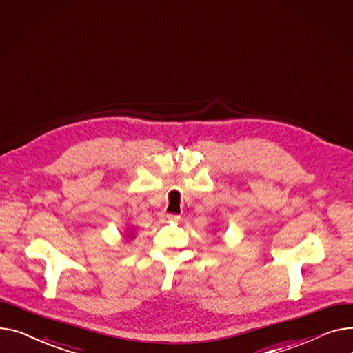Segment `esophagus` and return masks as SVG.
<instances>
[{
	"instance_id": "1",
	"label": "esophagus",
	"mask_w": 353,
	"mask_h": 353,
	"mask_svg": "<svg viewBox=\"0 0 353 353\" xmlns=\"http://www.w3.org/2000/svg\"><path fill=\"white\" fill-rule=\"evenodd\" d=\"M179 216L172 215V214H167V215H162V222H167V221H176Z\"/></svg>"
}]
</instances>
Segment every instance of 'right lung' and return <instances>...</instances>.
Returning <instances> with one entry per match:
<instances>
[{"label": "right lung", "mask_w": 353, "mask_h": 353, "mask_svg": "<svg viewBox=\"0 0 353 353\" xmlns=\"http://www.w3.org/2000/svg\"><path fill=\"white\" fill-rule=\"evenodd\" d=\"M134 236H135V235L132 234V231H130V232H128L125 236H123V238H125V239H134Z\"/></svg>", "instance_id": "1"}]
</instances>
